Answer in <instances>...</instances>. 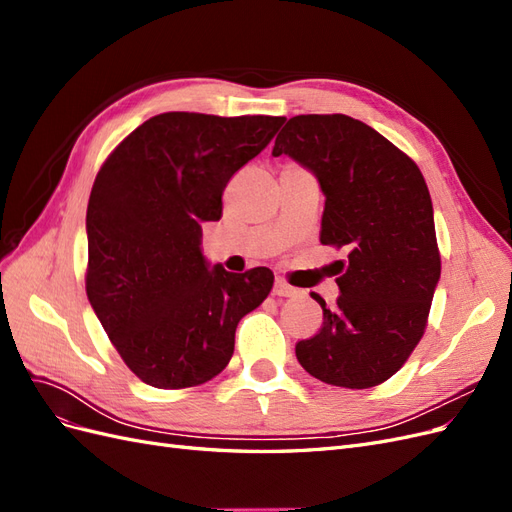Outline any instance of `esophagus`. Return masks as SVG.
I'll use <instances>...</instances> for the list:
<instances>
[{
  "mask_svg": "<svg viewBox=\"0 0 512 512\" xmlns=\"http://www.w3.org/2000/svg\"><path fill=\"white\" fill-rule=\"evenodd\" d=\"M273 294H277V297H294V294H297V288H292L290 284H286L284 280L277 277L273 284Z\"/></svg>",
  "mask_w": 512,
  "mask_h": 512,
  "instance_id": "esophagus-1",
  "label": "esophagus"
}]
</instances>
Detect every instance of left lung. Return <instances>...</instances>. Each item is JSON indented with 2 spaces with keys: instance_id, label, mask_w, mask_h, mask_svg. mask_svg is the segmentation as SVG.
<instances>
[{
  "instance_id": "8db88e82",
  "label": "left lung",
  "mask_w": 512,
  "mask_h": 512,
  "mask_svg": "<svg viewBox=\"0 0 512 512\" xmlns=\"http://www.w3.org/2000/svg\"><path fill=\"white\" fill-rule=\"evenodd\" d=\"M314 173L324 194L320 241L346 247L339 297L322 329L297 344L307 374L346 389L389 380L421 342L440 252L427 183L418 166L367 123L348 115H297L273 156Z\"/></svg>"
}]
</instances>
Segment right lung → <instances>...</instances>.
Wrapping results in <instances>:
<instances>
[{"instance_id":"add662e5","label":"right lung","mask_w":512,"mask_h":512,"mask_svg":"<svg viewBox=\"0 0 512 512\" xmlns=\"http://www.w3.org/2000/svg\"><path fill=\"white\" fill-rule=\"evenodd\" d=\"M284 121L162 113L102 164L87 205V297L145 384L185 389L218 376L239 320L271 292L267 267H211L200 224L222 218L226 183Z\"/></svg>"}]
</instances>
